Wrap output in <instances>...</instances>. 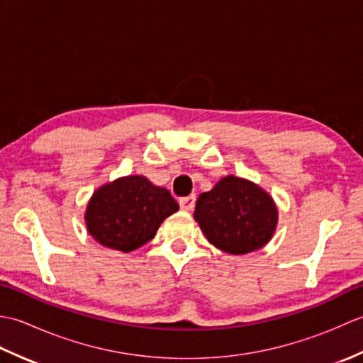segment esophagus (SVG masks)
<instances>
[{"mask_svg": "<svg viewBox=\"0 0 363 363\" xmlns=\"http://www.w3.org/2000/svg\"><path fill=\"white\" fill-rule=\"evenodd\" d=\"M195 204H196V196L195 195L184 196V198L179 199V206H181V209H184V211H194Z\"/></svg>", "mask_w": 363, "mask_h": 363, "instance_id": "esophagus-1", "label": "esophagus"}]
</instances>
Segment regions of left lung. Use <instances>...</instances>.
Here are the masks:
<instances>
[{
	"label": "left lung",
	"instance_id": "8db88e82",
	"mask_svg": "<svg viewBox=\"0 0 363 363\" xmlns=\"http://www.w3.org/2000/svg\"><path fill=\"white\" fill-rule=\"evenodd\" d=\"M195 220L213 246L229 254H246L269 242L277 209L272 196L256 184L226 176L199 195Z\"/></svg>",
	"mask_w": 363,
	"mask_h": 363
}]
</instances>
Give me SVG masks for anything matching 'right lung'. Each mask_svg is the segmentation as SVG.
Masks as SVG:
<instances>
[{
  "mask_svg": "<svg viewBox=\"0 0 363 363\" xmlns=\"http://www.w3.org/2000/svg\"><path fill=\"white\" fill-rule=\"evenodd\" d=\"M177 209L167 189L152 186L143 176H126L95 191L86 223L103 246L129 252L148 243L160 223Z\"/></svg>",
  "mask_w": 363,
  "mask_h": 363,
  "instance_id": "right-lung-1",
  "label": "right lung"
}]
</instances>
